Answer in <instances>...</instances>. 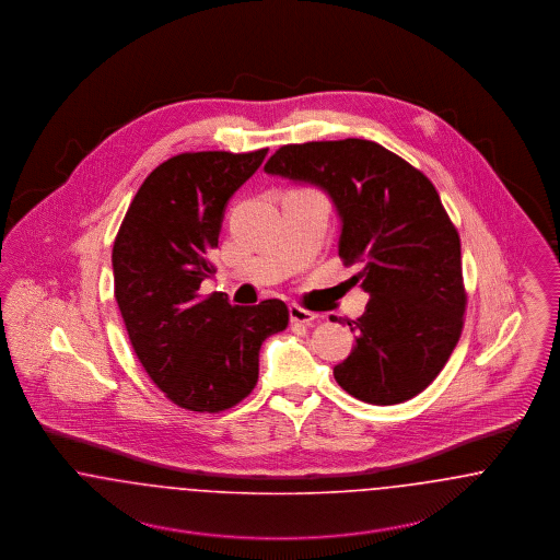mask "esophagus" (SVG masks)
<instances>
[{"mask_svg":"<svg viewBox=\"0 0 560 560\" xmlns=\"http://www.w3.org/2000/svg\"><path fill=\"white\" fill-rule=\"evenodd\" d=\"M290 319H292L293 323L311 325L313 320H317V315H315V313H311V311H304V308H300V306L292 304V306H290Z\"/></svg>","mask_w":560,"mask_h":560,"instance_id":"34e87169","label":"esophagus"}]
</instances>
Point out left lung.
Instances as JSON below:
<instances>
[{"label": "left lung", "instance_id": "obj_1", "mask_svg": "<svg viewBox=\"0 0 560 560\" xmlns=\"http://www.w3.org/2000/svg\"><path fill=\"white\" fill-rule=\"evenodd\" d=\"M270 176L317 187L340 218L348 279L370 293L350 325L352 350L334 368L354 399L397 405L439 375L462 334V247L441 197L422 172L361 138L281 147Z\"/></svg>", "mask_w": 560, "mask_h": 560}]
</instances>
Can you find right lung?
Wrapping results in <instances>:
<instances>
[{
	"instance_id": "add662e5",
	"label": "right lung",
	"mask_w": 560,
	"mask_h": 560,
	"mask_svg": "<svg viewBox=\"0 0 560 560\" xmlns=\"http://www.w3.org/2000/svg\"><path fill=\"white\" fill-rule=\"evenodd\" d=\"M267 153L163 161L138 188L113 245L115 300L133 352L165 397L190 411L215 413L245 399L262 342L288 327L281 300L233 306L226 293H199L213 277L226 206Z\"/></svg>"
}]
</instances>
